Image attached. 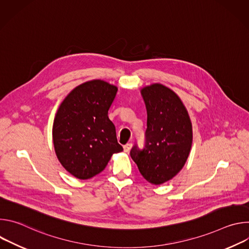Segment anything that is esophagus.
<instances>
[{
  "label": "esophagus",
  "instance_id": "obj_1",
  "mask_svg": "<svg viewBox=\"0 0 249 249\" xmlns=\"http://www.w3.org/2000/svg\"><path fill=\"white\" fill-rule=\"evenodd\" d=\"M131 148H132V144H126L124 147H123V149H124V152L125 153H128L130 150H131Z\"/></svg>",
  "mask_w": 249,
  "mask_h": 249
}]
</instances>
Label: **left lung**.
Returning <instances> with one entry per match:
<instances>
[{
  "instance_id": "obj_1",
  "label": "left lung",
  "mask_w": 249,
  "mask_h": 249,
  "mask_svg": "<svg viewBox=\"0 0 249 249\" xmlns=\"http://www.w3.org/2000/svg\"><path fill=\"white\" fill-rule=\"evenodd\" d=\"M148 120L146 146L130 152L140 173L155 185L162 184L184 166L192 146V123L180 97L172 89L153 84L141 89Z\"/></svg>"
}]
</instances>
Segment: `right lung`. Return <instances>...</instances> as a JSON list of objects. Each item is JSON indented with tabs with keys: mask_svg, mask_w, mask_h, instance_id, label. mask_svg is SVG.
<instances>
[{
	"mask_svg": "<svg viewBox=\"0 0 249 249\" xmlns=\"http://www.w3.org/2000/svg\"><path fill=\"white\" fill-rule=\"evenodd\" d=\"M117 90L105 81H89L71 91L57 110L52 128L55 153L63 167L79 179L98 174L113 154L123 151L108 118Z\"/></svg>",
	"mask_w": 249,
	"mask_h": 249,
	"instance_id": "right-lung-1",
	"label": "right lung"
}]
</instances>
